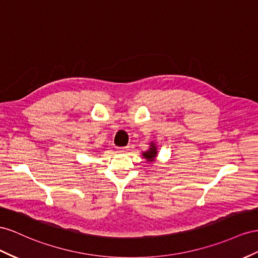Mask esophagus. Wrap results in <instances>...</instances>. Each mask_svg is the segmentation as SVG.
Instances as JSON below:
<instances>
[{
	"label": "esophagus",
	"instance_id": "esophagus-1",
	"mask_svg": "<svg viewBox=\"0 0 258 258\" xmlns=\"http://www.w3.org/2000/svg\"><path fill=\"white\" fill-rule=\"evenodd\" d=\"M128 150V146H124V148H117L118 153H123Z\"/></svg>",
	"mask_w": 258,
	"mask_h": 258
}]
</instances>
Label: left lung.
I'll use <instances>...</instances> for the list:
<instances>
[{
    "mask_svg": "<svg viewBox=\"0 0 258 258\" xmlns=\"http://www.w3.org/2000/svg\"><path fill=\"white\" fill-rule=\"evenodd\" d=\"M156 154H157V149H156V146L153 144V143H151V148L146 151V152H144L143 153V156L148 159V162L149 161H153V159H154L155 157H156Z\"/></svg>",
    "mask_w": 258,
    "mask_h": 258,
    "instance_id": "8db88e82",
    "label": "left lung"
}]
</instances>
